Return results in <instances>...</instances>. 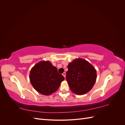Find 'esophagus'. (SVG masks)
<instances>
[{
  "label": "esophagus",
  "mask_w": 125,
  "mask_h": 125,
  "mask_svg": "<svg viewBox=\"0 0 125 125\" xmlns=\"http://www.w3.org/2000/svg\"><path fill=\"white\" fill-rule=\"evenodd\" d=\"M62 75H63V76L64 77H66V73H62Z\"/></svg>",
  "instance_id": "1"
}]
</instances>
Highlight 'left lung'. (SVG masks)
Instances as JSON below:
<instances>
[{
	"label": "left lung",
	"instance_id": "1",
	"mask_svg": "<svg viewBox=\"0 0 125 125\" xmlns=\"http://www.w3.org/2000/svg\"><path fill=\"white\" fill-rule=\"evenodd\" d=\"M66 80L71 91L77 95L89 92L96 80V69L89 62L76 58L68 65Z\"/></svg>",
	"mask_w": 125,
	"mask_h": 125
}]
</instances>
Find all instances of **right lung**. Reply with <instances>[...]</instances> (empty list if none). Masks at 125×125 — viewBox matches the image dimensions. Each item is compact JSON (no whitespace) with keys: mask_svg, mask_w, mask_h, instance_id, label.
Returning <instances> with one entry per match:
<instances>
[{"mask_svg":"<svg viewBox=\"0 0 125 125\" xmlns=\"http://www.w3.org/2000/svg\"><path fill=\"white\" fill-rule=\"evenodd\" d=\"M29 77L33 88L37 92L45 95H50L55 92L65 79L50 61L44 60L33 67Z\"/></svg>","mask_w":125,"mask_h":125,"instance_id":"1","label":"right lung"}]
</instances>
